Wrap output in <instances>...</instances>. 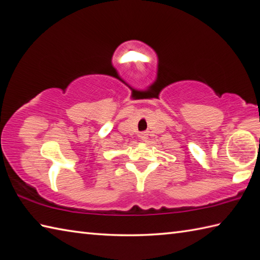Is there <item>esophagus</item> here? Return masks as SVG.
<instances>
[{
	"mask_svg": "<svg viewBox=\"0 0 260 260\" xmlns=\"http://www.w3.org/2000/svg\"><path fill=\"white\" fill-rule=\"evenodd\" d=\"M147 136H148V134H147V133H142V134L140 135L141 140H142V141H144V142L147 140Z\"/></svg>",
	"mask_w": 260,
	"mask_h": 260,
	"instance_id": "1",
	"label": "esophagus"
}]
</instances>
